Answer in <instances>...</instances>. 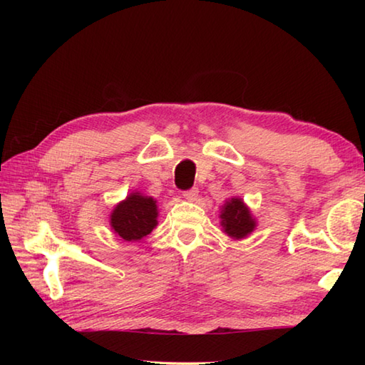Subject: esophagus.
<instances>
[{
  "instance_id": "1",
  "label": "esophagus",
  "mask_w": 365,
  "mask_h": 365,
  "mask_svg": "<svg viewBox=\"0 0 365 365\" xmlns=\"http://www.w3.org/2000/svg\"><path fill=\"white\" fill-rule=\"evenodd\" d=\"M197 193H200L197 188H190L187 191H183V197H185V200H196Z\"/></svg>"
}]
</instances>
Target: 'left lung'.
<instances>
[{
    "label": "left lung",
    "instance_id": "8db88e82",
    "mask_svg": "<svg viewBox=\"0 0 365 365\" xmlns=\"http://www.w3.org/2000/svg\"><path fill=\"white\" fill-rule=\"evenodd\" d=\"M222 225L225 228V233L233 238H245L246 235L252 232L255 228V220H252L248 207L243 205L242 200L232 197L222 209Z\"/></svg>",
    "mask_w": 365,
    "mask_h": 365
}]
</instances>
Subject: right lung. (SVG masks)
Returning a JSON list of instances; mask_svg holds the SVG:
<instances>
[{"instance_id": "add662e5", "label": "right lung", "mask_w": 365, "mask_h": 365, "mask_svg": "<svg viewBox=\"0 0 365 365\" xmlns=\"http://www.w3.org/2000/svg\"><path fill=\"white\" fill-rule=\"evenodd\" d=\"M156 201L153 197L130 195L110 214V227L125 242H140L158 224Z\"/></svg>"}]
</instances>
